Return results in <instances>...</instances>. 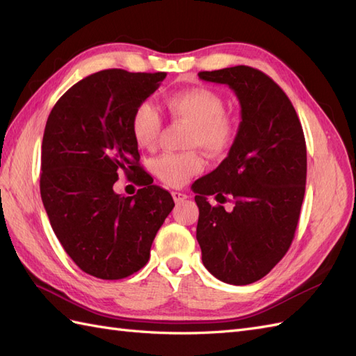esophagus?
<instances>
[{
  "label": "esophagus",
  "mask_w": 356,
  "mask_h": 356,
  "mask_svg": "<svg viewBox=\"0 0 356 356\" xmlns=\"http://www.w3.org/2000/svg\"><path fill=\"white\" fill-rule=\"evenodd\" d=\"M172 197H174L175 204H181L182 200H186V199H187V195H184V193H179V191H172Z\"/></svg>",
  "instance_id": "34e87169"
}]
</instances>
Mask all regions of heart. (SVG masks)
<instances>
[{"instance_id":"heart-1","label":"heart","mask_w":356,"mask_h":356,"mask_svg":"<svg viewBox=\"0 0 356 356\" xmlns=\"http://www.w3.org/2000/svg\"><path fill=\"white\" fill-rule=\"evenodd\" d=\"M165 106L174 118L191 124L190 147H200L208 156L220 157L235 138V121L225 111L222 95L207 86H190L166 95ZM134 142L142 149H154L161 131L159 111L143 102L134 109L130 121ZM202 159L196 152H168L152 161V172L170 187H181L202 170Z\"/></svg>"}]
</instances>
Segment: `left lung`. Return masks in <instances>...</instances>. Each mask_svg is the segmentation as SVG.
Masks as SVG:
<instances>
[{
  "label": "left lung",
  "mask_w": 356,
  "mask_h": 356,
  "mask_svg": "<svg viewBox=\"0 0 356 356\" xmlns=\"http://www.w3.org/2000/svg\"><path fill=\"white\" fill-rule=\"evenodd\" d=\"M199 78L229 85L241 104L227 157L193 184L202 262L218 280L250 284L282 261L295 236L307 178L304 131L289 97L261 70L235 65ZM211 194L230 195L234 209L213 207Z\"/></svg>",
  "instance_id": "8db88e82"
}]
</instances>
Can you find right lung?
<instances>
[{"label":"right lung","instance_id":"right-lung-1","mask_svg":"<svg viewBox=\"0 0 356 356\" xmlns=\"http://www.w3.org/2000/svg\"><path fill=\"white\" fill-rule=\"evenodd\" d=\"M165 72L109 69L74 83L56 102L42 143L40 195L65 253L86 274L120 280L147 265L157 230L175 207L139 165L130 121ZM120 171L143 187L114 193Z\"/></svg>","mask_w":356,"mask_h":356}]
</instances>
